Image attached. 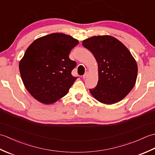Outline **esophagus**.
Returning a JSON list of instances; mask_svg holds the SVG:
<instances>
[{"instance_id":"34e87169","label":"esophagus","mask_w":155,"mask_h":155,"mask_svg":"<svg viewBox=\"0 0 155 155\" xmlns=\"http://www.w3.org/2000/svg\"><path fill=\"white\" fill-rule=\"evenodd\" d=\"M88 72H85L83 76V78H84V79H85V78H86L88 77Z\"/></svg>"}]
</instances>
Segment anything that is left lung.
Segmentation results:
<instances>
[{
    "instance_id": "obj_1",
    "label": "left lung",
    "mask_w": 155,
    "mask_h": 155,
    "mask_svg": "<svg viewBox=\"0 0 155 155\" xmlns=\"http://www.w3.org/2000/svg\"><path fill=\"white\" fill-rule=\"evenodd\" d=\"M98 63V81L90 93L100 103L112 104L123 100L136 83L138 67L125 46L109 35L94 36L83 41Z\"/></svg>"
}]
</instances>
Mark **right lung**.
I'll list each match as a JSON object with an SVG mask.
<instances>
[{
  "mask_svg": "<svg viewBox=\"0 0 155 155\" xmlns=\"http://www.w3.org/2000/svg\"><path fill=\"white\" fill-rule=\"evenodd\" d=\"M78 44L63 33L38 38L29 46L19 62L25 88L35 99L50 104L64 97L77 77L71 74L77 64L69 53Z\"/></svg>",
  "mask_w": 155,
  "mask_h": 155,
  "instance_id": "1",
  "label": "right lung"
}]
</instances>
